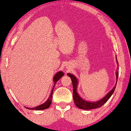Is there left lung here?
I'll return each instance as SVG.
<instances>
[{"mask_svg": "<svg viewBox=\"0 0 131 131\" xmlns=\"http://www.w3.org/2000/svg\"><path fill=\"white\" fill-rule=\"evenodd\" d=\"M116 60L117 64H118L117 61V58L116 57ZM117 69H118L117 68ZM67 75L71 78L72 81V86H73V100L74 101V103L75 105L78 107V108H81V109L83 110H91V109H95V108H100V107H101L102 105H103L107 101L109 100L110 97H111V96L112 95V94L114 92L115 90L116 85H115L114 87L111 90V91H110L104 97H102L101 100L97 101H94V102H90L88 101L84 100L82 97H81L79 96V94H78V90H77V88H78V85L79 83L78 79L76 78V77L74 75L71 74L70 73H68ZM118 71H116V85L118 81Z\"/></svg>", "mask_w": 131, "mask_h": 131, "instance_id": "8db88e82", "label": "left lung"}]
</instances>
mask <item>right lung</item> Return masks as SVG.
<instances>
[{"instance_id": "1", "label": "right lung", "mask_w": 131, "mask_h": 131, "mask_svg": "<svg viewBox=\"0 0 131 131\" xmlns=\"http://www.w3.org/2000/svg\"><path fill=\"white\" fill-rule=\"evenodd\" d=\"M63 75H64V73L63 71H59V72H57L56 74H55L54 77H53V83H54V85H53V89H52L51 93H50L49 97V98L47 100V101L45 102V103L42 104L38 105V106H37V107H33V108L27 107V108H28V109H30V110H35V111H38V110H45V109H46V108H48L52 103V98L53 90V88H54L55 85H56V82L59 81L60 79L62 78V76Z\"/></svg>"}]
</instances>
